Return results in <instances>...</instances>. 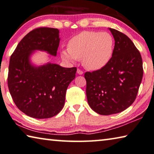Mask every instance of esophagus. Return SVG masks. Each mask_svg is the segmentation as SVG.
I'll return each mask as SVG.
<instances>
[{
	"label": "esophagus",
	"instance_id": "esophagus-1",
	"mask_svg": "<svg viewBox=\"0 0 154 154\" xmlns=\"http://www.w3.org/2000/svg\"><path fill=\"white\" fill-rule=\"evenodd\" d=\"M77 73L79 74H80V75H82V74H83V72L82 71V70H80V69H77Z\"/></svg>",
	"mask_w": 154,
	"mask_h": 154
}]
</instances>
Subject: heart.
Returning <instances> with one entry per match:
<instances>
[{
	"mask_svg": "<svg viewBox=\"0 0 154 154\" xmlns=\"http://www.w3.org/2000/svg\"><path fill=\"white\" fill-rule=\"evenodd\" d=\"M114 47V39L108 32L83 31L69 40L68 49L62 50L61 56L69 61L82 59L85 67L97 70L110 61Z\"/></svg>",
	"mask_w": 154,
	"mask_h": 154,
	"instance_id": "1",
	"label": "heart"
}]
</instances>
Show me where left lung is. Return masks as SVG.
Listing matches in <instances>:
<instances>
[{
	"label": "left lung",
	"instance_id": "obj_1",
	"mask_svg": "<svg viewBox=\"0 0 154 154\" xmlns=\"http://www.w3.org/2000/svg\"><path fill=\"white\" fill-rule=\"evenodd\" d=\"M115 39L113 55L107 65L85 72L88 104L100 115L123 111L134 102L143 75L140 52L127 35L109 29Z\"/></svg>",
	"mask_w": 154,
	"mask_h": 154
}]
</instances>
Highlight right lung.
<instances>
[{
    "label": "right lung",
    "instance_id": "right-lung-1",
    "mask_svg": "<svg viewBox=\"0 0 154 154\" xmlns=\"http://www.w3.org/2000/svg\"><path fill=\"white\" fill-rule=\"evenodd\" d=\"M57 29L32 30L17 44L10 57L7 84L15 104L24 114L36 119L57 115L63 108L65 94L75 79L76 67L65 68L48 63L35 67L29 58L34 50L56 56L59 46Z\"/></svg>",
    "mask_w": 154,
    "mask_h": 154
}]
</instances>
